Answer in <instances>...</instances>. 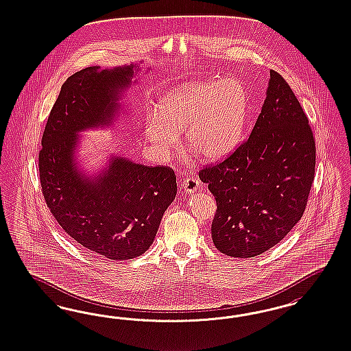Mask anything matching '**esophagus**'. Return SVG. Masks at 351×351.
<instances>
[{"label":"esophagus","instance_id":"34e87169","mask_svg":"<svg viewBox=\"0 0 351 351\" xmlns=\"http://www.w3.org/2000/svg\"><path fill=\"white\" fill-rule=\"evenodd\" d=\"M182 188L188 193H194L199 188V180L197 178H189V179L182 181Z\"/></svg>","mask_w":351,"mask_h":351}]
</instances>
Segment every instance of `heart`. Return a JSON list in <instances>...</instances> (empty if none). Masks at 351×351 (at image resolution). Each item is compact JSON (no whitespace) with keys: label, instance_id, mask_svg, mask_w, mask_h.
<instances>
[{"label":"heart","instance_id":"1","mask_svg":"<svg viewBox=\"0 0 351 351\" xmlns=\"http://www.w3.org/2000/svg\"><path fill=\"white\" fill-rule=\"evenodd\" d=\"M247 93L234 78L181 86L150 108L144 131L153 149L169 154L186 130L188 147L197 156L216 160L228 156L241 138L247 117Z\"/></svg>","mask_w":351,"mask_h":351}]
</instances>
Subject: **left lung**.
Masks as SVG:
<instances>
[{"mask_svg":"<svg viewBox=\"0 0 351 351\" xmlns=\"http://www.w3.org/2000/svg\"><path fill=\"white\" fill-rule=\"evenodd\" d=\"M315 153L302 106L271 69L250 138L199 170L217 204L211 225L215 247L223 255L255 257L279 243L305 213Z\"/></svg>","mask_w":351,"mask_h":351,"instance_id":"8db88e82","label":"left lung"}]
</instances>
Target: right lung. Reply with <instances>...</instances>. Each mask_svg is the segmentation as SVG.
Segmentation results:
<instances>
[{
  "instance_id": "right-lung-1",
  "label": "right lung",
  "mask_w": 351,
  "mask_h": 351,
  "mask_svg": "<svg viewBox=\"0 0 351 351\" xmlns=\"http://www.w3.org/2000/svg\"><path fill=\"white\" fill-rule=\"evenodd\" d=\"M132 75L134 65L88 66L71 75L50 112L38 153L41 191L55 220L78 245L110 260L148 250L178 191L167 166L114 158L95 181L75 169V134L110 122L118 91L128 87Z\"/></svg>"
}]
</instances>
